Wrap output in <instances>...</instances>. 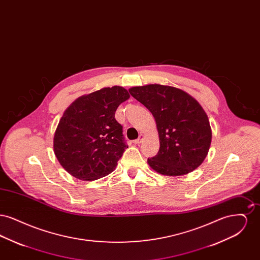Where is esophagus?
I'll return each mask as SVG.
<instances>
[{
    "mask_svg": "<svg viewBox=\"0 0 260 260\" xmlns=\"http://www.w3.org/2000/svg\"><path fill=\"white\" fill-rule=\"evenodd\" d=\"M143 138H144V136H143V135H140L139 137H138L136 140L134 141V143H135V144H140V143H141V141L143 140Z\"/></svg>",
    "mask_w": 260,
    "mask_h": 260,
    "instance_id": "1",
    "label": "esophagus"
}]
</instances>
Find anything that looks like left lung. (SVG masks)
<instances>
[{
	"mask_svg": "<svg viewBox=\"0 0 260 260\" xmlns=\"http://www.w3.org/2000/svg\"><path fill=\"white\" fill-rule=\"evenodd\" d=\"M129 93L152 113L160 140L158 154L147 160L155 172L179 176L205 161L211 143L207 113L184 90L159 84L133 87Z\"/></svg>",
	"mask_w": 260,
	"mask_h": 260,
	"instance_id": "1",
	"label": "left lung"
}]
</instances>
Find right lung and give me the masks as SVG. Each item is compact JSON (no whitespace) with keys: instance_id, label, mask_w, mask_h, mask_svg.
I'll use <instances>...</instances> for the list:
<instances>
[{"instance_id":"obj_1","label":"right lung","mask_w":260,"mask_h":260,"mask_svg":"<svg viewBox=\"0 0 260 260\" xmlns=\"http://www.w3.org/2000/svg\"><path fill=\"white\" fill-rule=\"evenodd\" d=\"M128 99L123 87H103L78 98L64 111L53 136V152L67 173L95 180L116 169L127 145L115 112Z\"/></svg>"}]
</instances>
